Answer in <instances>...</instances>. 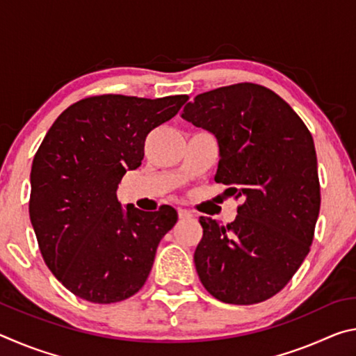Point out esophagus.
Wrapping results in <instances>:
<instances>
[{
  "instance_id": "esophagus-1",
  "label": "esophagus",
  "mask_w": 356,
  "mask_h": 356,
  "mask_svg": "<svg viewBox=\"0 0 356 356\" xmlns=\"http://www.w3.org/2000/svg\"><path fill=\"white\" fill-rule=\"evenodd\" d=\"M179 216L182 220H188V218H193V213L190 212V210H186V209H179Z\"/></svg>"
}]
</instances>
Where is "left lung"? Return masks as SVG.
Returning <instances> with one entry per match:
<instances>
[{
	"label": "left lung",
	"instance_id": "8db88e82",
	"mask_svg": "<svg viewBox=\"0 0 356 356\" xmlns=\"http://www.w3.org/2000/svg\"><path fill=\"white\" fill-rule=\"evenodd\" d=\"M182 118L215 135V182L242 200L226 226L200 218L196 272L222 303H261L292 280L314 238L321 210L314 141L287 102L254 83L196 95Z\"/></svg>",
	"mask_w": 356,
	"mask_h": 356
}]
</instances>
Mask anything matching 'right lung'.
Masks as SVG:
<instances>
[{
    "mask_svg": "<svg viewBox=\"0 0 356 356\" xmlns=\"http://www.w3.org/2000/svg\"><path fill=\"white\" fill-rule=\"evenodd\" d=\"M186 100L86 97L59 114L39 146L29 218L47 267L76 297L116 303L146 282L177 212L171 206L156 212L131 204L122 209L116 191L124 174L141 166L146 136Z\"/></svg>",
    "mask_w": 356,
    "mask_h": 356,
    "instance_id": "obj_1",
    "label": "right lung"
}]
</instances>
